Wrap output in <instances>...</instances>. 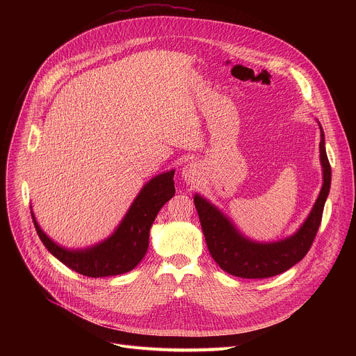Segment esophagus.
Segmentation results:
<instances>
[{
    "label": "esophagus",
    "instance_id": "34e87169",
    "mask_svg": "<svg viewBox=\"0 0 356 356\" xmlns=\"http://www.w3.org/2000/svg\"><path fill=\"white\" fill-rule=\"evenodd\" d=\"M181 176H183L184 181L194 184L195 181H198V177H200V169H198V166H195V165H193V163L186 165V166L183 168Z\"/></svg>",
    "mask_w": 356,
    "mask_h": 356
}]
</instances>
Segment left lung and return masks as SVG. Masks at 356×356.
<instances>
[{
	"label": "left lung",
	"instance_id": "left-lung-1",
	"mask_svg": "<svg viewBox=\"0 0 356 356\" xmlns=\"http://www.w3.org/2000/svg\"><path fill=\"white\" fill-rule=\"evenodd\" d=\"M320 129L323 187L310 216L291 236L269 243L250 241L210 201L198 194L194 195V204L210 255L224 272L243 279H265L286 272L307 255L320 228L331 186V166L327 158L321 125Z\"/></svg>",
	"mask_w": 356,
	"mask_h": 356
}]
</instances>
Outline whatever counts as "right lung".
Returning a JSON list of instances; mask_svg holds the SVG:
<instances>
[{
	"instance_id": "add662e5",
	"label": "right lung",
	"mask_w": 356,
	"mask_h": 356,
	"mask_svg": "<svg viewBox=\"0 0 356 356\" xmlns=\"http://www.w3.org/2000/svg\"><path fill=\"white\" fill-rule=\"evenodd\" d=\"M173 176L175 170H170L150 179L136 195L114 234L91 248L73 250L58 245L40 229L31 211L36 232L55 258L83 276L104 277L127 273L145 257L150 227L165 202L176 193Z\"/></svg>"
}]
</instances>
